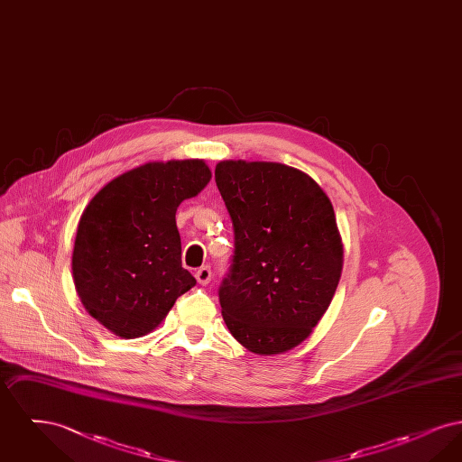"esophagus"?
<instances>
[{
	"label": "esophagus",
	"mask_w": 462,
	"mask_h": 462,
	"mask_svg": "<svg viewBox=\"0 0 462 462\" xmlns=\"http://www.w3.org/2000/svg\"><path fill=\"white\" fill-rule=\"evenodd\" d=\"M211 266H200L198 272H196V279H198L199 284H202V286H206V284H209V281H211Z\"/></svg>",
	"instance_id": "1"
}]
</instances>
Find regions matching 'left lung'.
I'll use <instances>...</instances> for the list:
<instances>
[{
	"label": "left lung",
	"mask_w": 462,
	"mask_h": 462,
	"mask_svg": "<svg viewBox=\"0 0 462 462\" xmlns=\"http://www.w3.org/2000/svg\"><path fill=\"white\" fill-rule=\"evenodd\" d=\"M215 180L236 239L218 291L223 320L249 352L292 350L319 324L341 277L329 198L281 162L221 161Z\"/></svg>",
	"instance_id": "left-lung-1"
}]
</instances>
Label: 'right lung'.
Segmentation results:
<instances>
[{
  "instance_id": "1",
  "label": "right lung",
  "mask_w": 462,
  "mask_h": 462,
  "mask_svg": "<svg viewBox=\"0 0 462 462\" xmlns=\"http://www.w3.org/2000/svg\"><path fill=\"white\" fill-rule=\"evenodd\" d=\"M209 180L200 159L147 162L89 200L78 225L72 275L87 311L116 336L149 334L196 286L181 266L176 208Z\"/></svg>"
}]
</instances>
